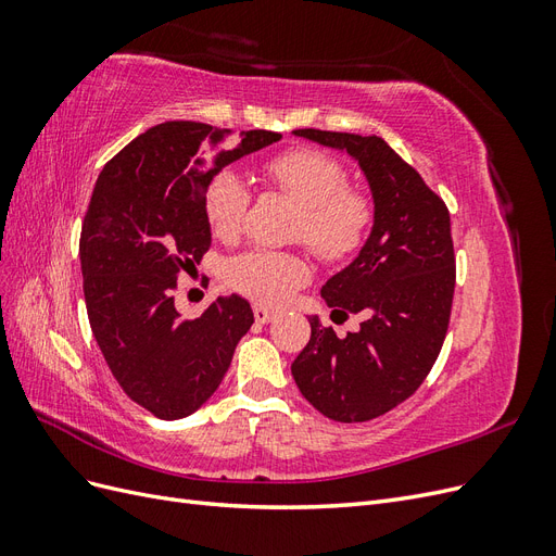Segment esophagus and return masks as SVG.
I'll list each match as a JSON object with an SVG mask.
<instances>
[{"instance_id":"esophagus-1","label":"esophagus","mask_w":556,"mask_h":556,"mask_svg":"<svg viewBox=\"0 0 556 556\" xmlns=\"http://www.w3.org/2000/svg\"><path fill=\"white\" fill-rule=\"evenodd\" d=\"M252 311H255V319L260 325H268V323H274V319H276V313L264 308V306H255Z\"/></svg>"}]
</instances>
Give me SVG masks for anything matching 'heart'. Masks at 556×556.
I'll list each match as a JSON object with an SVG mask.
<instances>
[{
	"mask_svg": "<svg viewBox=\"0 0 556 556\" xmlns=\"http://www.w3.org/2000/svg\"><path fill=\"white\" fill-rule=\"evenodd\" d=\"M264 178L288 194L301 217L296 239L325 262H345L357 255L374 225V204L350 190L345 166L315 148H294L268 160ZM250 204L248 185L237 172L215 174L204 190V217L220 241L239 237ZM311 262L301 252L252 248L225 262L223 278L233 292L260 306H282L311 280Z\"/></svg>",
	"mask_w": 556,
	"mask_h": 556,
	"instance_id": "heart-1",
	"label": "heart"
}]
</instances>
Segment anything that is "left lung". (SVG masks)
Listing matches in <instances>:
<instances>
[{"mask_svg": "<svg viewBox=\"0 0 556 556\" xmlns=\"http://www.w3.org/2000/svg\"><path fill=\"white\" fill-rule=\"evenodd\" d=\"M294 134L355 157L376 213L357 260L323 288L341 323L362 317L359 329L339 339L317 315L308 317L311 341L292 376L313 408L333 422H368L413 396L439 359L457 278L450 213L384 139L323 129Z\"/></svg>", "mask_w": 556, "mask_h": 556, "instance_id": "obj_1", "label": "left lung"}]
</instances>
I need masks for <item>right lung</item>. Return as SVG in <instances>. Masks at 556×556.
<instances>
[{
  "label": "right lung",
  "mask_w": 556,
  "mask_h": 556,
  "mask_svg": "<svg viewBox=\"0 0 556 556\" xmlns=\"http://www.w3.org/2000/svg\"><path fill=\"white\" fill-rule=\"evenodd\" d=\"M276 131L174 121L150 127L99 174L80 229L83 294L94 341L123 392L160 419L204 406L223 382L255 315L239 294L217 296L197 319L174 292L211 248L208 180Z\"/></svg>",
  "instance_id": "1"
}]
</instances>
